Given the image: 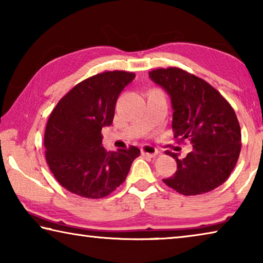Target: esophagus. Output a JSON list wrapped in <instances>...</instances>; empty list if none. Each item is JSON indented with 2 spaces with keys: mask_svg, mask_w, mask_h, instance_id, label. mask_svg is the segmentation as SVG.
I'll return each mask as SVG.
<instances>
[{
  "mask_svg": "<svg viewBox=\"0 0 263 263\" xmlns=\"http://www.w3.org/2000/svg\"><path fill=\"white\" fill-rule=\"evenodd\" d=\"M158 153H159V151L152 145H144L141 147V154L144 155V157L154 158L155 155H158Z\"/></svg>",
  "mask_w": 263,
  "mask_h": 263,
  "instance_id": "1",
  "label": "esophagus"
}]
</instances>
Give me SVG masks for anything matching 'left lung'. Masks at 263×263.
Wrapping results in <instances>:
<instances>
[{"mask_svg": "<svg viewBox=\"0 0 263 263\" xmlns=\"http://www.w3.org/2000/svg\"><path fill=\"white\" fill-rule=\"evenodd\" d=\"M149 79L171 97L174 137L186 140L193 151L180 160L175 174L163 182L185 196L201 195L224 183L241 149V132L232 106L219 91L185 70L154 69Z\"/></svg>", "mask_w": 263, "mask_h": 263, "instance_id": "1", "label": "left lung"}]
</instances>
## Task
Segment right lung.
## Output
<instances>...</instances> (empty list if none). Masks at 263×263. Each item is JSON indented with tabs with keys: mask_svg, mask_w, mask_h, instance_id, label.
<instances>
[{
	"mask_svg": "<svg viewBox=\"0 0 263 263\" xmlns=\"http://www.w3.org/2000/svg\"><path fill=\"white\" fill-rule=\"evenodd\" d=\"M133 73L114 70L94 75L68 91L48 118L44 145L46 161L57 181L70 193L102 198L125 181L140 149L106 152L102 127L114 121L116 102L133 81Z\"/></svg>",
	"mask_w": 263,
	"mask_h": 263,
	"instance_id": "1",
	"label": "right lung"
}]
</instances>
